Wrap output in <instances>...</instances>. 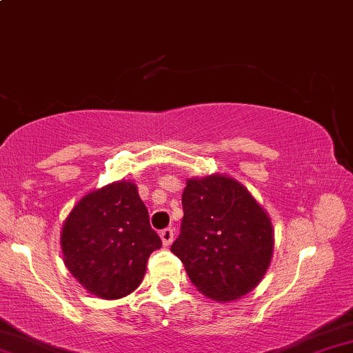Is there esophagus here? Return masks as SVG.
Returning <instances> with one entry per match:
<instances>
[{
	"label": "esophagus",
	"instance_id": "34e87169",
	"mask_svg": "<svg viewBox=\"0 0 353 353\" xmlns=\"http://www.w3.org/2000/svg\"><path fill=\"white\" fill-rule=\"evenodd\" d=\"M159 236H161V240H163V245L169 246L174 240V230L172 228H164V230H161Z\"/></svg>",
	"mask_w": 353,
	"mask_h": 353
}]
</instances>
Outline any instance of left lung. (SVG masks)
I'll return each mask as SVG.
<instances>
[{"mask_svg": "<svg viewBox=\"0 0 353 353\" xmlns=\"http://www.w3.org/2000/svg\"><path fill=\"white\" fill-rule=\"evenodd\" d=\"M182 210L171 252L184 263L194 286L215 301L252 291L273 254V227L252 194L230 177L189 179Z\"/></svg>", "mask_w": 353, "mask_h": 353, "instance_id": "8db88e82", "label": "left lung"}]
</instances>
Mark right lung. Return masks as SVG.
<instances>
[{
	"label": "right lung",
	"instance_id": "right-lung-1",
	"mask_svg": "<svg viewBox=\"0 0 353 353\" xmlns=\"http://www.w3.org/2000/svg\"><path fill=\"white\" fill-rule=\"evenodd\" d=\"M67 268L92 294L118 299L143 281L146 263L163 241L133 182L92 192L72 209L62 228Z\"/></svg>",
	"mask_w": 353,
	"mask_h": 353
}]
</instances>
